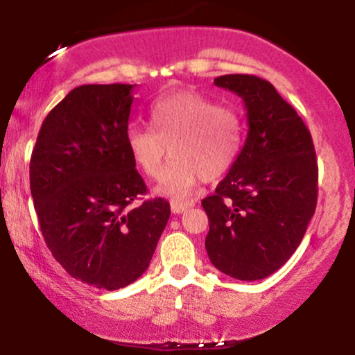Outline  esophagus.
<instances>
[{
  "label": "esophagus",
  "mask_w": 355,
  "mask_h": 355,
  "mask_svg": "<svg viewBox=\"0 0 355 355\" xmlns=\"http://www.w3.org/2000/svg\"><path fill=\"white\" fill-rule=\"evenodd\" d=\"M170 207H172V211L173 214H183L187 209H190V207H193V202H178V200H172L170 203Z\"/></svg>",
  "instance_id": "obj_1"
}]
</instances>
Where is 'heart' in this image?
<instances>
[{
  "label": "heart",
  "mask_w": 355,
  "mask_h": 355,
  "mask_svg": "<svg viewBox=\"0 0 355 355\" xmlns=\"http://www.w3.org/2000/svg\"><path fill=\"white\" fill-rule=\"evenodd\" d=\"M152 128L133 126L126 133L132 160L146 177L158 178L170 164L158 193L183 197L198 182L217 180L237 162L243 144L240 115L230 107L195 92H177L155 101Z\"/></svg>",
  "instance_id": "b5f03b06"
}]
</instances>
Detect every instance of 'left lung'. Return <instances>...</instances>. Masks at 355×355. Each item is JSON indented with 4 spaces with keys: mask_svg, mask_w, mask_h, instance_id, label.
I'll list each match as a JSON object with an SVG mask.
<instances>
[{
    "mask_svg": "<svg viewBox=\"0 0 355 355\" xmlns=\"http://www.w3.org/2000/svg\"><path fill=\"white\" fill-rule=\"evenodd\" d=\"M214 83L243 100L248 132L230 172L202 200L210 223L207 254L234 279H266L291 259L315 211L312 137L267 80L223 75Z\"/></svg>",
    "mask_w": 355,
    "mask_h": 355,
    "instance_id": "obj_1",
    "label": "left lung"
}]
</instances>
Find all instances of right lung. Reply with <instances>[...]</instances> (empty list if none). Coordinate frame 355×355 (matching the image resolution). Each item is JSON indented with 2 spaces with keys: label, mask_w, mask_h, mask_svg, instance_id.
Here are the masks:
<instances>
[{
  "label": "right lung",
  "mask_w": 355,
  "mask_h": 355,
  "mask_svg": "<svg viewBox=\"0 0 355 355\" xmlns=\"http://www.w3.org/2000/svg\"><path fill=\"white\" fill-rule=\"evenodd\" d=\"M135 85H81L44 118L30 162L40 229L71 277L103 291L148 268L170 218L164 198L132 207L146 185L126 146Z\"/></svg>",
  "instance_id": "add662e5"
}]
</instances>
